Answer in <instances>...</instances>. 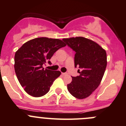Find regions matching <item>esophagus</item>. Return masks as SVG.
Instances as JSON below:
<instances>
[{
    "mask_svg": "<svg viewBox=\"0 0 126 126\" xmlns=\"http://www.w3.org/2000/svg\"><path fill=\"white\" fill-rule=\"evenodd\" d=\"M62 75H63V76H65V75H67V73H62Z\"/></svg>",
    "mask_w": 126,
    "mask_h": 126,
    "instance_id": "esophagus-1",
    "label": "esophagus"
}]
</instances>
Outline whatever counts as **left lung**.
I'll use <instances>...</instances> for the list:
<instances>
[{
    "label": "left lung",
    "instance_id": "obj_1",
    "mask_svg": "<svg viewBox=\"0 0 126 126\" xmlns=\"http://www.w3.org/2000/svg\"><path fill=\"white\" fill-rule=\"evenodd\" d=\"M63 41L75 51V67L79 76L72 77L67 85L69 93L78 99L89 96L101 82L107 65L106 51L98 43L83 37L64 38Z\"/></svg>",
    "mask_w": 126,
    "mask_h": 126
}]
</instances>
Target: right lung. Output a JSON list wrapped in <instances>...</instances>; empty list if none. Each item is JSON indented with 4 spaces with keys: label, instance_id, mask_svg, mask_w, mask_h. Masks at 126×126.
Instances as JSON below:
<instances>
[{
    "label": "right lung",
    "instance_id": "obj_1",
    "mask_svg": "<svg viewBox=\"0 0 126 126\" xmlns=\"http://www.w3.org/2000/svg\"><path fill=\"white\" fill-rule=\"evenodd\" d=\"M66 46L63 40L46 37L31 39L23 44L15 54V72L24 90L30 95L40 97L49 91L60 76L59 70L43 68L59 49Z\"/></svg>",
    "mask_w": 126,
    "mask_h": 126
}]
</instances>
